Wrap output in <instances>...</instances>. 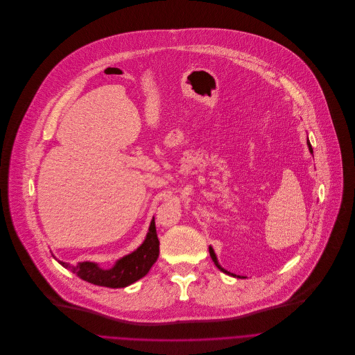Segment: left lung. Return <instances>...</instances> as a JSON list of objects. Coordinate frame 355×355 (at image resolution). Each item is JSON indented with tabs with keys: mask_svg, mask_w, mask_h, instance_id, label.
<instances>
[{
	"mask_svg": "<svg viewBox=\"0 0 355 355\" xmlns=\"http://www.w3.org/2000/svg\"><path fill=\"white\" fill-rule=\"evenodd\" d=\"M308 148H309V153L311 154H313V150H312V146H311V143H309V139H308ZM208 252H209V256H211V259H212V261L216 263V266L223 271V272H225V274H228V275H232V277H236V278H242L241 275H236V274H234V272H231V271H228V270H225L220 263H218V259H217V254H216V252H214V249H212L211 246H208Z\"/></svg>",
	"mask_w": 355,
	"mask_h": 355,
	"instance_id": "left-lung-1",
	"label": "left lung"
}]
</instances>
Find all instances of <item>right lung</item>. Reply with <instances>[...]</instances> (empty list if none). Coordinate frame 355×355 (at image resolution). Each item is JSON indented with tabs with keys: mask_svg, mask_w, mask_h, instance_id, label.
I'll return each instance as SVG.
<instances>
[{
	"mask_svg": "<svg viewBox=\"0 0 355 355\" xmlns=\"http://www.w3.org/2000/svg\"><path fill=\"white\" fill-rule=\"evenodd\" d=\"M159 256V241L155 228V220L153 218L147 236L134 252L120 257L110 268H102L95 261H81L77 266H69L68 263L58 261L62 267L69 268L77 277L91 284L123 288L131 286L132 282L148 274Z\"/></svg>",
	"mask_w": 355,
	"mask_h": 355,
	"instance_id": "obj_1",
	"label": "right lung"
}]
</instances>
